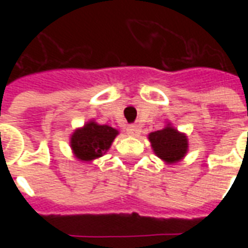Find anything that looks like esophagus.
Here are the masks:
<instances>
[{"label":"esophagus","instance_id":"obj_1","mask_svg":"<svg viewBox=\"0 0 248 248\" xmlns=\"http://www.w3.org/2000/svg\"><path fill=\"white\" fill-rule=\"evenodd\" d=\"M126 131H127V134L131 135V137H138L140 133V126H137V124H130Z\"/></svg>","mask_w":248,"mask_h":248}]
</instances>
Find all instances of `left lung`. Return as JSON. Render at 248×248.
Segmentation results:
<instances>
[{
	"instance_id": "left-lung-1",
	"label": "left lung",
	"mask_w": 248,
	"mask_h": 248,
	"mask_svg": "<svg viewBox=\"0 0 248 248\" xmlns=\"http://www.w3.org/2000/svg\"><path fill=\"white\" fill-rule=\"evenodd\" d=\"M151 149L166 165L182 161L188 151V140L185 133L178 131L170 122L162 130L149 134Z\"/></svg>"
}]
</instances>
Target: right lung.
Wrapping results in <instances>:
<instances>
[{
	"mask_svg": "<svg viewBox=\"0 0 248 248\" xmlns=\"http://www.w3.org/2000/svg\"><path fill=\"white\" fill-rule=\"evenodd\" d=\"M118 134V130L111 126L99 124L94 119H90L82 127L74 130L70 135L73 155L78 161L90 163L106 154Z\"/></svg>",
	"mask_w": 248,
	"mask_h": 248,
	"instance_id": "add662e5",
	"label": "right lung"
}]
</instances>
